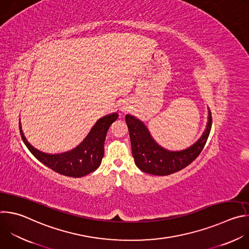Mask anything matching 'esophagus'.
Wrapping results in <instances>:
<instances>
[{
    "label": "esophagus",
    "instance_id": "obj_1",
    "mask_svg": "<svg viewBox=\"0 0 249 249\" xmlns=\"http://www.w3.org/2000/svg\"><path fill=\"white\" fill-rule=\"evenodd\" d=\"M130 108L129 106V103L127 101H122L120 104H119V109L122 111V112H126L128 111Z\"/></svg>",
    "mask_w": 249,
    "mask_h": 249
}]
</instances>
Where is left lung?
Segmentation results:
<instances>
[{
  "label": "left lung",
  "instance_id": "left-lung-1",
  "mask_svg": "<svg viewBox=\"0 0 249 249\" xmlns=\"http://www.w3.org/2000/svg\"><path fill=\"white\" fill-rule=\"evenodd\" d=\"M125 120L136 165L146 173L160 176L179 171L190 164L202 152L212 127L211 111L208 109L206 128L195 143L184 150L169 151L157 143L143 121L130 114L125 116Z\"/></svg>",
  "mask_w": 249,
  "mask_h": 249
}]
</instances>
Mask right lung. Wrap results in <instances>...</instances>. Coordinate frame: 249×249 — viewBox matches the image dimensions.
I'll return each mask as SVG.
<instances>
[{
	"mask_svg": "<svg viewBox=\"0 0 249 249\" xmlns=\"http://www.w3.org/2000/svg\"><path fill=\"white\" fill-rule=\"evenodd\" d=\"M118 118L113 112L99 118L89 133L76 148L60 154H48L34 148L26 140L21 129L19 119V132L23 143L29 152L47 167L54 171L71 177H83L98 168L104 155V141L110 125Z\"/></svg>",
	"mask_w": 249,
	"mask_h": 249,
	"instance_id": "add662e5",
	"label": "right lung"
}]
</instances>
